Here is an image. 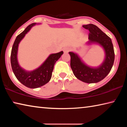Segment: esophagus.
Listing matches in <instances>:
<instances>
[{
  "mask_svg": "<svg viewBox=\"0 0 127 127\" xmlns=\"http://www.w3.org/2000/svg\"><path fill=\"white\" fill-rule=\"evenodd\" d=\"M70 50V48H68V47H66V48H65L63 49V51L65 53L69 52V51Z\"/></svg>",
  "mask_w": 127,
  "mask_h": 127,
  "instance_id": "obj_1",
  "label": "esophagus"
}]
</instances>
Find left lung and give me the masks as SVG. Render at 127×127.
<instances>
[{
  "label": "left lung",
  "mask_w": 127,
  "mask_h": 127,
  "mask_svg": "<svg viewBox=\"0 0 127 127\" xmlns=\"http://www.w3.org/2000/svg\"><path fill=\"white\" fill-rule=\"evenodd\" d=\"M83 27L90 31L88 44L96 43L104 49L105 59L97 68H92L81 61L77 54L69 52L70 67L77 78L87 83H97L106 77L112 68L115 59L113 45L111 38L96 25L89 24L83 25Z\"/></svg>",
  "instance_id": "1"
}]
</instances>
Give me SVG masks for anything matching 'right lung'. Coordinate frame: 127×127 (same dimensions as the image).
<instances>
[{"instance_id": "right-lung-1", "label": "right lung", "mask_w": 127, "mask_h": 127, "mask_svg": "<svg viewBox=\"0 0 127 127\" xmlns=\"http://www.w3.org/2000/svg\"><path fill=\"white\" fill-rule=\"evenodd\" d=\"M36 24V23H33L28 26L22 33L17 36L13 45L10 55V63L15 76L21 83L30 89L38 88L49 82L52 76L55 62L63 54V51H62L50 55L40 67L32 71L28 72L21 67L17 61L18 45L26 34Z\"/></svg>"}]
</instances>
